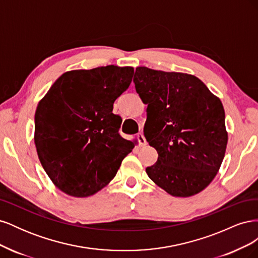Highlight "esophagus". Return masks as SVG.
<instances>
[{"label": "esophagus", "mask_w": 258, "mask_h": 258, "mask_svg": "<svg viewBox=\"0 0 258 258\" xmlns=\"http://www.w3.org/2000/svg\"><path fill=\"white\" fill-rule=\"evenodd\" d=\"M137 138H138V141H139L140 145H141V146L146 145V140H145V138H144V136L142 134H139L137 136Z\"/></svg>", "instance_id": "obj_1"}]
</instances>
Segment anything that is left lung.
I'll return each instance as SVG.
<instances>
[{"instance_id": "obj_1", "label": "left lung", "mask_w": 258, "mask_h": 258, "mask_svg": "<svg viewBox=\"0 0 258 258\" xmlns=\"http://www.w3.org/2000/svg\"><path fill=\"white\" fill-rule=\"evenodd\" d=\"M136 90L147 104L146 141L158 159L146 173L174 197H190L213 181L224 159L228 135L221 100L198 77L136 69Z\"/></svg>"}]
</instances>
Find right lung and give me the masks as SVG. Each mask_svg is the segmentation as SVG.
Instances as JSON below:
<instances>
[{"label":"right lung","instance_id":"add662e5","mask_svg":"<svg viewBox=\"0 0 258 258\" xmlns=\"http://www.w3.org/2000/svg\"><path fill=\"white\" fill-rule=\"evenodd\" d=\"M131 67L106 66L62 74L35 112L34 143L56 187L88 197L110 183L134 142L119 135L113 104L132 81Z\"/></svg>","mask_w":258,"mask_h":258}]
</instances>
